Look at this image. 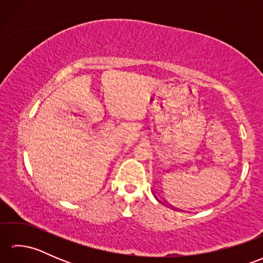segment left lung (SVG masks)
Segmentation results:
<instances>
[{"mask_svg":"<svg viewBox=\"0 0 263 263\" xmlns=\"http://www.w3.org/2000/svg\"><path fill=\"white\" fill-rule=\"evenodd\" d=\"M154 195H155V194H154ZM155 198H156V199H157V200L159 201V202H161V203H164V202H163V201H160V200H159V199H158L157 197H156V195H155ZM170 206H172V205H170ZM172 208H173V209H175V210H180V209H177V208H174V206H172ZM180 211H182V210H180Z\"/></svg>","mask_w":263,"mask_h":263,"instance_id":"8db88e82","label":"left lung"}]
</instances>
